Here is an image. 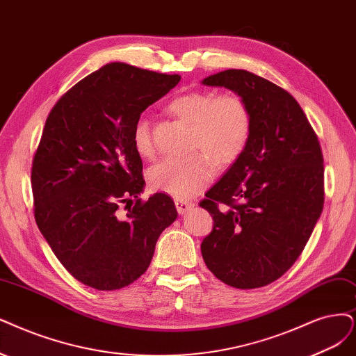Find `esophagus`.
Segmentation results:
<instances>
[{
	"label": "esophagus",
	"mask_w": 356,
	"mask_h": 356,
	"mask_svg": "<svg viewBox=\"0 0 356 356\" xmlns=\"http://www.w3.org/2000/svg\"><path fill=\"white\" fill-rule=\"evenodd\" d=\"M175 204H176V208H177V213L181 214V216L188 213L189 209L193 207V204L191 201H186V200H176Z\"/></svg>",
	"instance_id": "obj_1"
}]
</instances>
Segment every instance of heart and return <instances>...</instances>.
<instances>
[{
	"label": "heart",
	"instance_id": "1",
	"mask_svg": "<svg viewBox=\"0 0 356 356\" xmlns=\"http://www.w3.org/2000/svg\"><path fill=\"white\" fill-rule=\"evenodd\" d=\"M168 111L191 126V151L185 158H168L148 170L151 189L185 200L201 191L214 176L217 167L233 164L245 151L252 130V115L238 94L196 90L173 98ZM131 143L142 158L154 155V140L147 118H139L131 130ZM210 159L208 161L207 158Z\"/></svg>",
	"mask_w": 356,
	"mask_h": 356
}]
</instances>
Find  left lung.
Listing matches in <instances>:
<instances>
[{"mask_svg": "<svg viewBox=\"0 0 356 356\" xmlns=\"http://www.w3.org/2000/svg\"><path fill=\"white\" fill-rule=\"evenodd\" d=\"M202 83L236 92L252 115L245 151L200 202L214 220L202 258L232 287L267 286L295 264L321 216L320 142L298 101L264 77L230 69Z\"/></svg>", "mask_w": 356, "mask_h": 356, "instance_id": "8db88e82", "label": "left lung"}]
</instances>
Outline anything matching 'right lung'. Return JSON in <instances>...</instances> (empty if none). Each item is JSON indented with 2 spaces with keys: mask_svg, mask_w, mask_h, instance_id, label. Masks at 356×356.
Masks as SVG:
<instances>
[{
  "mask_svg": "<svg viewBox=\"0 0 356 356\" xmlns=\"http://www.w3.org/2000/svg\"><path fill=\"white\" fill-rule=\"evenodd\" d=\"M179 81L110 63L65 92L47 117L32 161L35 221L64 268L97 291L138 280L177 217L165 193L139 198L143 167L131 130Z\"/></svg>",
  "mask_w": 356,
  "mask_h": 356,
  "instance_id": "add662e5",
  "label": "right lung"
}]
</instances>
